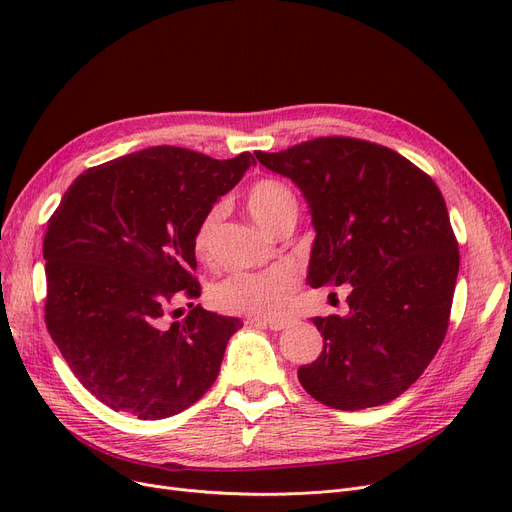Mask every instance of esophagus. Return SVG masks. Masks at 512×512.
Masks as SVG:
<instances>
[{
	"label": "esophagus",
	"mask_w": 512,
	"mask_h": 512,
	"mask_svg": "<svg viewBox=\"0 0 512 512\" xmlns=\"http://www.w3.org/2000/svg\"><path fill=\"white\" fill-rule=\"evenodd\" d=\"M249 326H263L270 330H284L292 324V319H259V317H249L247 319Z\"/></svg>",
	"instance_id": "34e87169"
}]
</instances>
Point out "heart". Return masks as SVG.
<instances>
[{
    "label": "heart",
    "instance_id": "heart-1",
    "mask_svg": "<svg viewBox=\"0 0 512 512\" xmlns=\"http://www.w3.org/2000/svg\"><path fill=\"white\" fill-rule=\"evenodd\" d=\"M247 209L251 218L274 232L282 222L297 220V197L276 178H261L251 184L247 193ZM220 220V207H211L193 234V251L197 259H211V238ZM299 272L290 265H274L259 272H236L211 288V303L236 315L280 317L284 315L299 290Z\"/></svg>",
    "mask_w": 512,
    "mask_h": 512
}]
</instances>
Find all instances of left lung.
Listing matches in <instances>:
<instances>
[{
    "label": "left lung",
    "instance_id": "1",
    "mask_svg": "<svg viewBox=\"0 0 512 512\" xmlns=\"http://www.w3.org/2000/svg\"><path fill=\"white\" fill-rule=\"evenodd\" d=\"M307 199L315 240L307 282L351 284V313L313 317L324 351L299 367L321 405H386L417 382L448 330L459 242L436 182L400 153L351 137L255 151Z\"/></svg>",
    "mask_w": 512,
    "mask_h": 512
}]
</instances>
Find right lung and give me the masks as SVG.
<instances>
[{
    "instance_id": "add662e5",
    "label": "right lung",
    "mask_w": 512,
    "mask_h": 512,
    "mask_svg": "<svg viewBox=\"0 0 512 512\" xmlns=\"http://www.w3.org/2000/svg\"><path fill=\"white\" fill-rule=\"evenodd\" d=\"M149 147L80 174L47 222L45 324L97 400L145 421L188 409L220 373L242 326L188 303L201 297L193 234L253 164Z\"/></svg>"
}]
</instances>
